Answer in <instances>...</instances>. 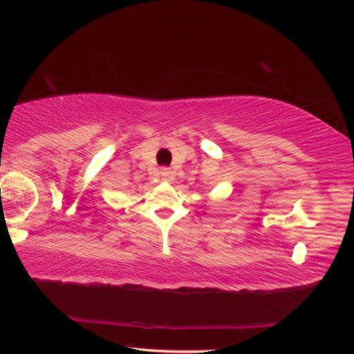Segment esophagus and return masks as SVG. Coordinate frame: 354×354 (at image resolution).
<instances>
[{
	"label": "esophagus",
	"mask_w": 354,
	"mask_h": 354,
	"mask_svg": "<svg viewBox=\"0 0 354 354\" xmlns=\"http://www.w3.org/2000/svg\"><path fill=\"white\" fill-rule=\"evenodd\" d=\"M159 175L164 179V181H171L173 179V171L170 169H160Z\"/></svg>",
	"instance_id": "obj_1"
}]
</instances>
